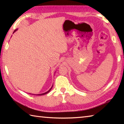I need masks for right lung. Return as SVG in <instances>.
Listing matches in <instances>:
<instances>
[{
  "label": "right lung",
  "instance_id": "right-lung-1",
  "mask_svg": "<svg viewBox=\"0 0 124 124\" xmlns=\"http://www.w3.org/2000/svg\"><path fill=\"white\" fill-rule=\"evenodd\" d=\"M17 31V29H16V30H15L14 31V33H14L15 32H16V31ZM52 86H53V85H52V87H51V88H50V90H49V91H47V92H44V93H40V94H38V95H40V96H41V95H45V94H46V93H49V92L50 91H51V90L52 89ZM30 94H32V93H30ZM33 95H34V94H33Z\"/></svg>",
  "mask_w": 124,
  "mask_h": 124
}]
</instances>
